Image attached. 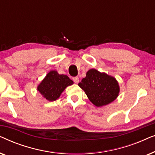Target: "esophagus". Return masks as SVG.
I'll return each instance as SVG.
<instances>
[{"mask_svg":"<svg viewBox=\"0 0 155 155\" xmlns=\"http://www.w3.org/2000/svg\"><path fill=\"white\" fill-rule=\"evenodd\" d=\"M73 80L74 81V82H75V83H78V82H79V78H78V77H74L73 78Z\"/></svg>","mask_w":155,"mask_h":155,"instance_id":"esophagus-1","label":"esophagus"}]
</instances>
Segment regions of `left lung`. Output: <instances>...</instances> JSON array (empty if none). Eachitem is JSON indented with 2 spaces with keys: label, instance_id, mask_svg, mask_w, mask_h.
Here are the masks:
<instances>
[{
  "label": "left lung",
  "instance_id": "8db88e82",
  "mask_svg": "<svg viewBox=\"0 0 155 155\" xmlns=\"http://www.w3.org/2000/svg\"><path fill=\"white\" fill-rule=\"evenodd\" d=\"M88 99L97 107L107 105L117 98L120 87L116 78L96 69L87 72L86 77L78 84Z\"/></svg>",
  "mask_w": 155,
  "mask_h": 155
}]
</instances>
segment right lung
<instances>
[{"mask_svg": "<svg viewBox=\"0 0 155 155\" xmlns=\"http://www.w3.org/2000/svg\"><path fill=\"white\" fill-rule=\"evenodd\" d=\"M73 81L65 75H59L56 71H51L37 87V90L44 98L50 101L59 98L68 86Z\"/></svg>", "mask_w": 155, "mask_h": 155, "instance_id": "obj_1", "label": "right lung"}]
</instances>
